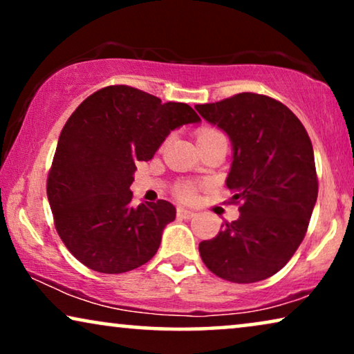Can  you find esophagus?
<instances>
[{
  "label": "esophagus",
  "mask_w": 354,
  "mask_h": 354,
  "mask_svg": "<svg viewBox=\"0 0 354 354\" xmlns=\"http://www.w3.org/2000/svg\"><path fill=\"white\" fill-rule=\"evenodd\" d=\"M177 216L182 217V219H192V217L195 216V211L187 209V207H178V209H177Z\"/></svg>",
  "instance_id": "34e87169"
}]
</instances>
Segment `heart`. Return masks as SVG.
<instances>
[{
	"instance_id": "heart-1",
	"label": "heart",
	"mask_w": 354,
	"mask_h": 354,
	"mask_svg": "<svg viewBox=\"0 0 354 354\" xmlns=\"http://www.w3.org/2000/svg\"><path fill=\"white\" fill-rule=\"evenodd\" d=\"M214 135H222V133H219L214 129H201L200 132H198V142L203 138L214 137ZM178 195H180L183 200H192V198L195 196V185H193V183H182V185L178 187Z\"/></svg>"
}]
</instances>
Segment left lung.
<instances>
[{
	"label": "left lung",
	"mask_w": 354,
	"mask_h": 354,
	"mask_svg": "<svg viewBox=\"0 0 354 354\" xmlns=\"http://www.w3.org/2000/svg\"><path fill=\"white\" fill-rule=\"evenodd\" d=\"M195 109L232 143L227 188L240 217L200 243L206 268L235 283L277 274L304 239L317 200L311 140L287 106L239 93Z\"/></svg>",
	"instance_id": "8db88e82"
}]
</instances>
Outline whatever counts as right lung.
<instances>
[{
	"label": "right lung",
	"instance_id": "1",
	"mask_svg": "<svg viewBox=\"0 0 354 354\" xmlns=\"http://www.w3.org/2000/svg\"><path fill=\"white\" fill-rule=\"evenodd\" d=\"M200 122L188 104L125 85L95 91L72 113L46 193L57 234L82 264L122 274L156 254L176 207L166 200L132 206L135 164L149 161L172 130Z\"/></svg>",
	"mask_w": 354,
	"mask_h": 354
}]
</instances>
